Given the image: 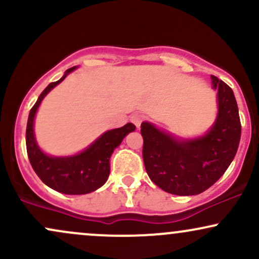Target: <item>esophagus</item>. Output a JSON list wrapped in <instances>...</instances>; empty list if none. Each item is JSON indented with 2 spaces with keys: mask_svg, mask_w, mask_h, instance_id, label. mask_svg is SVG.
<instances>
[{
  "mask_svg": "<svg viewBox=\"0 0 259 259\" xmlns=\"http://www.w3.org/2000/svg\"><path fill=\"white\" fill-rule=\"evenodd\" d=\"M132 121L134 124H135L136 127H140L141 123L144 121V115L139 114V113H135V114L132 115Z\"/></svg>",
  "mask_w": 259,
  "mask_h": 259,
  "instance_id": "obj_1",
  "label": "esophagus"
}]
</instances>
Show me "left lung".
Returning <instances> with one entry per match:
<instances>
[{
  "mask_svg": "<svg viewBox=\"0 0 259 259\" xmlns=\"http://www.w3.org/2000/svg\"><path fill=\"white\" fill-rule=\"evenodd\" d=\"M218 91V115L206 135L177 140L152 124H141L142 157L150 179L165 192L179 196L206 191L233 162L241 138L239 108L229 85L214 75Z\"/></svg>",
  "mask_w": 259,
  "mask_h": 259,
  "instance_id": "obj_1",
  "label": "left lung"
}]
</instances>
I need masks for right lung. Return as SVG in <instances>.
I'll list each match as a JSON object with an SVG mask.
<instances>
[{
    "instance_id": "1",
    "label": "right lung",
    "mask_w": 259,
    "mask_h": 259,
    "mask_svg": "<svg viewBox=\"0 0 259 259\" xmlns=\"http://www.w3.org/2000/svg\"><path fill=\"white\" fill-rule=\"evenodd\" d=\"M75 69L69 68L58 81L51 82L41 92L30 109L26 124V152L32 169L44 184L65 195H85L100 189L108 179L109 158L115 147L120 145L135 125L127 123L124 126L106 132L94 144L72 157H50L40 150L34 136V118L41 101L50 91L63 81L65 76Z\"/></svg>"
}]
</instances>
